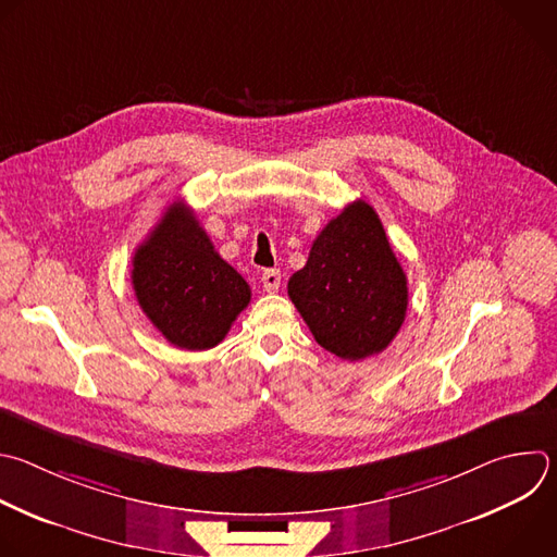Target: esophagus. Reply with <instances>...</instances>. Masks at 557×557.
<instances>
[{
    "label": "esophagus",
    "mask_w": 557,
    "mask_h": 557,
    "mask_svg": "<svg viewBox=\"0 0 557 557\" xmlns=\"http://www.w3.org/2000/svg\"><path fill=\"white\" fill-rule=\"evenodd\" d=\"M262 284H264L267 293H277L280 284H282V273L277 269H267L262 273Z\"/></svg>",
    "instance_id": "esophagus-1"
}]
</instances>
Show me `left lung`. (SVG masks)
Masks as SVG:
<instances>
[{"label":"left lung","instance_id":"obj_1","mask_svg":"<svg viewBox=\"0 0 557 557\" xmlns=\"http://www.w3.org/2000/svg\"><path fill=\"white\" fill-rule=\"evenodd\" d=\"M288 297L314 341L343 360L381 354L394 341L409 288L372 206L358 199L321 230L288 280Z\"/></svg>","mask_w":557,"mask_h":557}]
</instances>
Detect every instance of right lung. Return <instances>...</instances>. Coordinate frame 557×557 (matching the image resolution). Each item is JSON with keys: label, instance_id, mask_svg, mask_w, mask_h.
Wrapping results in <instances>:
<instances>
[{"label": "right lung", "instance_id": "right-lung-1", "mask_svg": "<svg viewBox=\"0 0 557 557\" xmlns=\"http://www.w3.org/2000/svg\"><path fill=\"white\" fill-rule=\"evenodd\" d=\"M131 280L150 323L174 347L193 351L219 345L251 301L249 284L181 201L135 249Z\"/></svg>", "mask_w": 557, "mask_h": 557}]
</instances>
